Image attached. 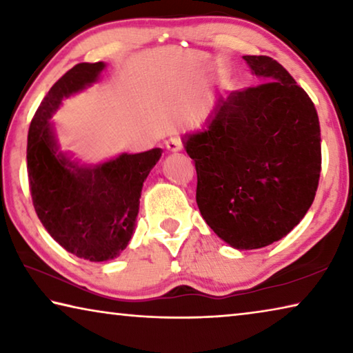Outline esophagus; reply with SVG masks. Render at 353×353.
Returning a JSON list of instances; mask_svg holds the SVG:
<instances>
[{
  "instance_id": "34e87169",
  "label": "esophagus",
  "mask_w": 353,
  "mask_h": 353,
  "mask_svg": "<svg viewBox=\"0 0 353 353\" xmlns=\"http://www.w3.org/2000/svg\"><path fill=\"white\" fill-rule=\"evenodd\" d=\"M165 146H166V149H168V151L177 152V151H181V149L183 148V143H182L181 137L174 135V137H171V139H168V140L165 141Z\"/></svg>"
}]
</instances>
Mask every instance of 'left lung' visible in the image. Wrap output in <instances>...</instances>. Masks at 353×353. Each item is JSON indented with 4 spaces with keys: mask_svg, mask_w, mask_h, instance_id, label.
Here are the masks:
<instances>
[{
    "mask_svg": "<svg viewBox=\"0 0 353 353\" xmlns=\"http://www.w3.org/2000/svg\"><path fill=\"white\" fill-rule=\"evenodd\" d=\"M261 83L219 98L204 132L188 135L196 202L214 234L259 249L294 229L321 176V128L307 92L268 56H244Z\"/></svg>",
    "mask_w": 353,
    "mask_h": 353,
    "instance_id": "8db88e82",
    "label": "left lung"
}]
</instances>
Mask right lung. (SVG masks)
<instances>
[{"mask_svg": "<svg viewBox=\"0 0 353 353\" xmlns=\"http://www.w3.org/2000/svg\"><path fill=\"white\" fill-rule=\"evenodd\" d=\"M103 62L77 63L41 101L28 132V179L35 213L54 240L76 256L104 261L130 241L141 187L162 149L123 154L97 166H79L56 152L50 118L63 98L98 79Z\"/></svg>", "mask_w": 353, "mask_h": 353, "instance_id": "obj_1", "label": "right lung"}]
</instances>
